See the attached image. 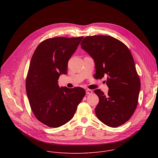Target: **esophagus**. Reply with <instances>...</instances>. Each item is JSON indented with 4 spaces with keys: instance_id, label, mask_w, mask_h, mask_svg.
<instances>
[{
    "instance_id": "34e87169",
    "label": "esophagus",
    "mask_w": 158,
    "mask_h": 158,
    "mask_svg": "<svg viewBox=\"0 0 158 158\" xmlns=\"http://www.w3.org/2000/svg\"><path fill=\"white\" fill-rule=\"evenodd\" d=\"M85 92H86L87 94H91L93 93V91H92V90H91V89H86Z\"/></svg>"
}]
</instances>
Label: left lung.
I'll return each instance as SVG.
<instances>
[{"instance_id": "left-lung-1", "label": "left lung", "mask_w": 158, "mask_h": 158, "mask_svg": "<svg viewBox=\"0 0 158 158\" xmlns=\"http://www.w3.org/2000/svg\"><path fill=\"white\" fill-rule=\"evenodd\" d=\"M81 46L94 60L96 78L107 76V94L94 91L99 99L95 109L98 118L111 127L124 124L136 109L141 88L129 49L119 40L102 35L84 37Z\"/></svg>"}]
</instances>
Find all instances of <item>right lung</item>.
I'll return each instance as SVG.
<instances>
[{
	"label": "right lung",
	"instance_id": "add662e5",
	"mask_svg": "<svg viewBox=\"0 0 158 158\" xmlns=\"http://www.w3.org/2000/svg\"><path fill=\"white\" fill-rule=\"evenodd\" d=\"M83 36L57 37L40 42L31 58L26 92L35 117L50 127H58L74 116L85 96L83 88L59 87L60 75L67 74V63Z\"/></svg>",
	"mask_w": 158,
	"mask_h": 158
}]
</instances>
